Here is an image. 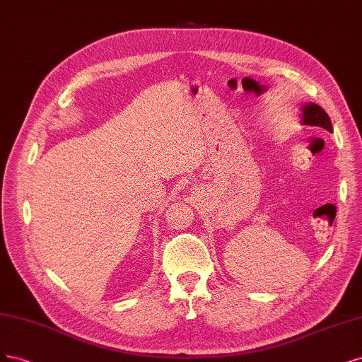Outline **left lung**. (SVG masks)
Here are the masks:
<instances>
[{"mask_svg":"<svg viewBox=\"0 0 362 362\" xmlns=\"http://www.w3.org/2000/svg\"><path fill=\"white\" fill-rule=\"evenodd\" d=\"M302 123L310 126L323 127L325 131L332 132V124L329 115L316 103H307L302 107Z\"/></svg>","mask_w":362,"mask_h":362,"instance_id":"1","label":"left lung"}]
</instances>
